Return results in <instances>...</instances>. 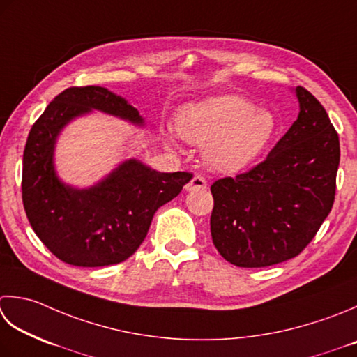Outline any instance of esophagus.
<instances>
[{"instance_id": "34e87169", "label": "esophagus", "mask_w": 357, "mask_h": 357, "mask_svg": "<svg viewBox=\"0 0 357 357\" xmlns=\"http://www.w3.org/2000/svg\"><path fill=\"white\" fill-rule=\"evenodd\" d=\"M207 188V181L204 176H201V174H197V176H193L190 183L185 184V190L187 192H193V190H204Z\"/></svg>"}]
</instances>
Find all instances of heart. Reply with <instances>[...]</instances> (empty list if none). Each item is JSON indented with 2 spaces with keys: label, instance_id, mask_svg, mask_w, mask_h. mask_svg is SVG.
<instances>
[{
  "label": "heart",
  "instance_id": "obj_1",
  "mask_svg": "<svg viewBox=\"0 0 357 357\" xmlns=\"http://www.w3.org/2000/svg\"><path fill=\"white\" fill-rule=\"evenodd\" d=\"M185 141L206 145L204 158L216 172H236L260 156L274 135L275 119L238 96L188 103L178 114Z\"/></svg>",
  "mask_w": 357,
  "mask_h": 357
}]
</instances>
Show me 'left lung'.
Here are the masks:
<instances>
[{
	"mask_svg": "<svg viewBox=\"0 0 357 357\" xmlns=\"http://www.w3.org/2000/svg\"><path fill=\"white\" fill-rule=\"evenodd\" d=\"M297 121L268 158L211 187V232L221 257L238 268H266L297 257L331 212L340 160L325 108L296 88Z\"/></svg>",
	"mask_w": 357,
	"mask_h": 357,
	"instance_id": "8db88e82",
	"label": "left lung"
}]
</instances>
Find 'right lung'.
Here are the masks:
<instances>
[{"label": "right lung", "mask_w": 357, "mask_h": 357, "mask_svg": "<svg viewBox=\"0 0 357 357\" xmlns=\"http://www.w3.org/2000/svg\"><path fill=\"white\" fill-rule=\"evenodd\" d=\"M91 109L144 123L135 107L107 88H68L32 125L21 179L33 232L59 260L82 268L127 260L145 240L158 208L193 178L188 172L160 173L130 159L89 188L63 184L54 169L55 141L65 125Z\"/></svg>", "instance_id": "add662e5"}]
</instances>
